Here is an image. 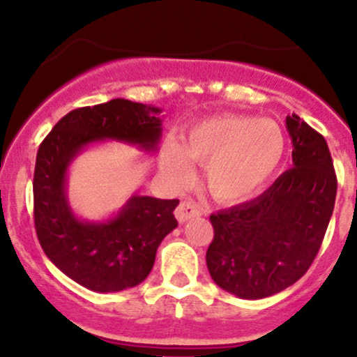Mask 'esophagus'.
I'll list each match as a JSON object with an SVG mask.
<instances>
[{
	"label": "esophagus",
	"mask_w": 357,
	"mask_h": 357,
	"mask_svg": "<svg viewBox=\"0 0 357 357\" xmlns=\"http://www.w3.org/2000/svg\"><path fill=\"white\" fill-rule=\"evenodd\" d=\"M202 215V210L195 202H181L179 206L176 208V220L179 223H186L188 220L196 218V216Z\"/></svg>",
	"instance_id": "34e87169"
}]
</instances>
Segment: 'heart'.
<instances>
[{"instance_id":"heart-1","label":"heart","mask_w":357,"mask_h":357,"mask_svg":"<svg viewBox=\"0 0 357 357\" xmlns=\"http://www.w3.org/2000/svg\"><path fill=\"white\" fill-rule=\"evenodd\" d=\"M277 122L253 116H216L186 130L183 147L169 141L162 165L178 181L190 178L188 159L204 165V181L216 199L235 203L257 192L275 173L285 154Z\"/></svg>"}]
</instances>
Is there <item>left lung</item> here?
Wrapping results in <instances>:
<instances>
[{
    "instance_id": "left-lung-1",
    "label": "left lung",
    "mask_w": 357,
    "mask_h": 357,
    "mask_svg": "<svg viewBox=\"0 0 357 357\" xmlns=\"http://www.w3.org/2000/svg\"><path fill=\"white\" fill-rule=\"evenodd\" d=\"M285 124L294 167L258 198L210 216V275L248 301L282 292L304 275L334 211L337 179L326 139L296 114Z\"/></svg>"
}]
</instances>
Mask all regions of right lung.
Returning <instances> with one entry per match:
<instances>
[{"instance_id": "add662e5", "label": "right lung", "mask_w": 357, "mask_h": 357, "mask_svg": "<svg viewBox=\"0 0 357 357\" xmlns=\"http://www.w3.org/2000/svg\"><path fill=\"white\" fill-rule=\"evenodd\" d=\"M161 112L126 99L75 109L40 144L33 176L40 245L55 267L93 292H121L149 275L158 247L178 227L174 210L179 199L134 192L110 218L82 220L68 203V167L82 151L100 141L126 142L154 153L162 136Z\"/></svg>"}]
</instances>
